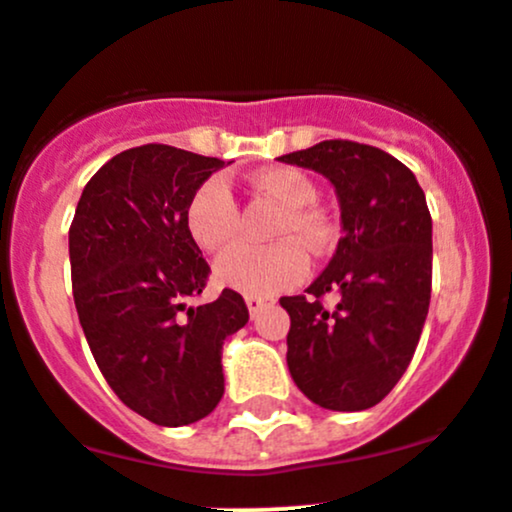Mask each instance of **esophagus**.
Returning <instances> with one entry per match:
<instances>
[{"label":"esophagus","mask_w":512,"mask_h":512,"mask_svg":"<svg viewBox=\"0 0 512 512\" xmlns=\"http://www.w3.org/2000/svg\"><path fill=\"white\" fill-rule=\"evenodd\" d=\"M245 303H247V311H250V316L255 318L257 313L262 311V308L272 306V299H262V296H245Z\"/></svg>","instance_id":"34e87169"}]
</instances>
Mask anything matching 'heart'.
Listing matches in <instances>:
<instances>
[{
    "instance_id": "heart-1",
    "label": "heart",
    "mask_w": 512,
    "mask_h": 512,
    "mask_svg": "<svg viewBox=\"0 0 512 512\" xmlns=\"http://www.w3.org/2000/svg\"><path fill=\"white\" fill-rule=\"evenodd\" d=\"M252 189L272 196L284 213L279 216L269 247H235L216 262V279L228 289L247 296H277L291 289L308 274V255L296 243L301 240L311 252L323 250L333 238L328 218L311 209L318 189L306 174L291 167L257 172ZM187 228L194 243L209 252H221L238 235V206L223 179H209L192 194L187 204Z\"/></svg>"
}]
</instances>
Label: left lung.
Listing matches in <instances>:
<instances>
[{
  "label": "left lung",
  "mask_w": 512,
  "mask_h": 512,
  "mask_svg": "<svg viewBox=\"0 0 512 512\" xmlns=\"http://www.w3.org/2000/svg\"><path fill=\"white\" fill-rule=\"evenodd\" d=\"M282 162L330 179L342 238L308 296H282L291 318L286 364L294 384L328 411H367L411 364L432 289V218L415 174L355 140H323ZM335 290L339 306L325 309Z\"/></svg>",
  "instance_id": "1"
}]
</instances>
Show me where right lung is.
Instances as JSON below:
<instances>
[{"label":"right lung","mask_w":512,"mask_h":512,"mask_svg":"<svg viewBox=\"0 0 512 512\" xmlns=\"http://www.w3.org/2000/svg\"><path fill=\"white\" fill-rule=\"evenodd\" d=\"M223 165L162 143L123 150L89 179L70 226L72 296L89 350L116 396L162 428L218 406L223 340L250 318L233 289L187 306L211 267L184 213Z\"/></svg>","instance_id":"obj_1"}]
</instances>
